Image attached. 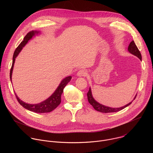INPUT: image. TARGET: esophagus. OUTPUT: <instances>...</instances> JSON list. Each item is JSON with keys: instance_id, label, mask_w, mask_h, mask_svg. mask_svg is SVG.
Here are the masks:
<instances>
[{"instance_id": "esophagus-1", "label": "esophagus", "mask_w": 153, "mask_h": 153, "mask_svg": "<svg viewBox=\"0 0 153 153\" xmlns=\"http://www.w3.org/2000/svg\"><path fill=\"white\" fill-rule=\"evenodd\" d=\"M77 76L79 77H83L86 76L87 73L85 70H80L77 72Z\"/></svg>"}]
</instances>
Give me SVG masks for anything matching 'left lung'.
<instances>
[{
	"label": "left lung",
	"mask_w": 153,
	"mask_h": 153,
	"mask_svg": "<svg viewBox=\"0 0 153 153\" xmlns=\"http://www.w3.org/2000/svg\"><path fill=\"white\" fill-rule=\"evenodd\" d=\"M128 51L129 53H131V54H134V56H137V57H139L140 59V60H142V55L141 53L140 52V51L139 50V49L137 48L136 45L135 44V43L134 42V40H133L132 42H131V43H129L128 48ZM87 97H88V100L89 102V103L93 106V108L95 109L96 110L101 112V113H114V112H117L119 111H120L123 109H124L125 108H126V106H128V105H129L131 103H132L130 102L128 104L124 106H122L121 108H111V107H108V106H104L102 104H100L99 103L97 102L94 98L93 97L92 94H91V89L90 88L89 91L87 93ZM136 97L134 98V99H136Z\"/></svg>",
	"instance_id": "1"
}]
</instances>
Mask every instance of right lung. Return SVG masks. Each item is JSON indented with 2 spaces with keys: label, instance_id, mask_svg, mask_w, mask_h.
Segmentation results:
<instances>
[{
  "label": "right lung",
  "instance_id": "1",
  "mask_svg": "<svg viewBox=\"0 0 153 153\" xmlns=\"http://www.w3.org/2000/svg\"><path fill=\"white\" fill-rule=\"evenodd\" d=\"M38 31H30L27 34V35L25 36L24 38V40L22 41V42L19 45V46L16 48L14 54H13V63H12V66L10 70V79L11 81V76H12V73H13V67H14V63L15 61V58L17 57L19 52L22 50V48L27 44V43L29 40H30L33 36L35 35L36 33H38ZM71 76H68L66 78H65L60 83L59 86L57 87V88L55 91V92L47 100L45 101H43L40 103L37 104H28L24 102L23 101H22L21 100L19 99V98L16 95V97L19 102V103L26 108L27 110H30L31 111L37 113H50L52 111H53L54 109H56L60 103L61 102V95L63 91V89L67 85V83L71 80Z\"/></svg>",
  "mask_w": 153,
  "mask_h": 153
}]
</instances>
